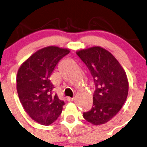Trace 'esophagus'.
I'll use <instances>...</instances> for the list:
<instances>
[{
    "label": "esophagus",
    "instance_id": "esophagus-1",
    "mask_svg": "<svg viewBox=\"0 0 147 147\" xmlns=\"http://www.w3.org/2000/svg\"><path fill=\"white\" fill-rule=\"evenodd\" d=\"M74 99H75V98H70V97H67V100L68 101H73Z\"/></svg>",
    "mask_w": 147,
    "mask_h": 147
}]
</instances>
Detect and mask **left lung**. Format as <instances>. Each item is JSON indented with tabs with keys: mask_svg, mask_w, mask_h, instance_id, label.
Returning a JSON list of instances; mask_svg holds the SVG:
<instances>
[{
	"mask_svg": "<svg viewBox=\"0 0 147 147\" xmlns=\"http://www.w3.org/2000/svg\"><path fill=\"white\" fill-rule=\"evenodd\" d=\"M90 71L95 83L93 106L83 113L94 125L108 123L120 111L128 94L129 83L125 71L111 52L93 46L76 52Z\"/></svg>",
	"mask_w": 147,
	"mask_h": 147,
	"instance_id": "1",
	"label": "left lung"
}]
</instances>
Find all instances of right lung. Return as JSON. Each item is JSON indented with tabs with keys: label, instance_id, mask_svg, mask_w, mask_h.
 I'll return each mask as SVG.
<instances>
[{
	"label": "right lung",
	"instance_id": "obj_1",
	"mask_svg": "<svg viewBox=\"0 0 147 147\" xmlns=\"http://www.w3.org/2000/svg\"><path fill=\"white\" fill-rule=\"evenodd\" d=\"M70 50L50 46L39 49L27 58L18 71L17 91L23 108L34 120L49 125L58 118L65 105L50 80L54 68Z\"/></svg>",
	"mask_w": 147,
	"mask_h": 147
}]
</instances>
